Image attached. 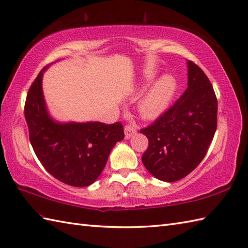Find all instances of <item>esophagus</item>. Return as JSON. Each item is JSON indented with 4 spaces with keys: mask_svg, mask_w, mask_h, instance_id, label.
<instances>
[{
    "mask_svg": "<svg viewBox=\"0 0 248 248\" xmlns=\"http://www.w3.org/2000/svg\"><path fill=\"white\" fill-rule=\"evenodd\" d=\"M137 133V131L133 127H131V125H125L124 127V138L125 140H129L133 137V135Z\"/></svg>",
    "mask_w": 248,
    "mask_h": 248,
    "instance_id": "34e87169",
    "label": "esophagus"
}]
</instances>
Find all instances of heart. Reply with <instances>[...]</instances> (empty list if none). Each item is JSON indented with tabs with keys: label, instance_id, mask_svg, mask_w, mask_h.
<instances>
[{
	"label": "heart",
	"instance_id": "b5f03b06",
	"mask_svg": "<svg viewBox=\"0 0 248 248\" xmlns=\"http://www.w3.org/2000/svg\"><path fill=\"white\" fill-rule=\"evenodd\" d=\"M177 91V81L166 74L153 82L139 103V114L145 120H155L169 109Z\"/></svg>",
	"mask_w": 248,
	"mask_h": 248
}]
</instances>
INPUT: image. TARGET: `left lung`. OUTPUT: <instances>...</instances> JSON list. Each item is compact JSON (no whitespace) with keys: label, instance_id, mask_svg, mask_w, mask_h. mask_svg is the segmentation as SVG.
Wrapping results in <instances>:
<instances>
[{"label":"left lung","instance_id":"8db88e82","mask_svg":"<svg viewBox=\"0 0 248 248\" xmlns=\"http://www.w3.org/2000/svg\"><path fill=\"white\" fill-rule=\"evenodd\" d=\"M187 89L171 108L140 133L148 139L144 167L160 181L187 176L206 155L217 127V99L200 67L187 61Z\"/></svg>","mask_w":248,"mask_h":248}]
</instances>
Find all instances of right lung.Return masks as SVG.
Returning <instances> with one entry per match:
<instances>
[{
	"mask_svg": "<svg viewBox=\"0 0 248 248\" xmlns=\"http://www.w3.org/2000/svg\"><path fill=\"white\" fill-rule=\"evenodd\" d=\"M46 66L28 92L24 117L30 142L47 172L66 185L87 187L103 171L111 149L124 140L120 123H62L50 115L43 92Z\"/></svg>",
	"mask_w": 248,
	"mask_h": 248,
	"instance_id": "obj_1",
	"label": "right lung"
}]
</instances>
